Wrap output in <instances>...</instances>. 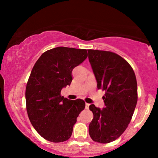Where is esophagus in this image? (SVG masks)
Returning a JSON list of instances; mask_svg holds the SVG:
<instances>
[{
    "label": "esophagus",
    "mask_w": 158,
    "mask_h": 158,
    "mask_svg": "<svg viewBox=\"0 0 158 158\" xmlns=\"http://www.w3.org/2000/svg\"><path fill=\"white\" fill-rule=\"evenodd\" d=\"M89 105H90V104H89V103H85V109H89Z\"/></svg>",
    "instance_id": "esophagus-1"
}]
</instances>
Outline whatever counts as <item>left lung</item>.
Wrapping results in <instances>:
<instances>
[{"label": "left lung", "mask_w": 158, "mask_h": 158, "mask_svg": "<svg viewBox=\"0 0 158 158\" xmlns=\"http://www.w3.org/2000/svg\"><path fill=\"white\" fill-rule=\"evenodd\" d=\"M89 60L98 89L105 91V107L89 106L93 118L89 135L96 142L116 140L126 130L137 102V84L132 67L116 53L89 49Z\"/></svg>", "instance_id": "1"}]
</instances>
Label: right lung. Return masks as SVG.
Here are the masks:
<instances>
[{
	"instance_id": "obj_1",
	"label": "right lung",
	"mask_w": 158,
	"mask_h": 158,
	"mask_svg": "<svg viewBox=\"0 0 158 158\" xmlns=\"http://www.w3.org/2000/svg\"><path fill=\"white\" fill-rule=\"evenodd\" d=\"M86 49L59 47L42 53L35 64L26 85V110L32 125L47 141L68 140L77 118L85 108L81 99L60 95L73 81L72 72L86 59Z\"/></svg>"
}]
</instances>
